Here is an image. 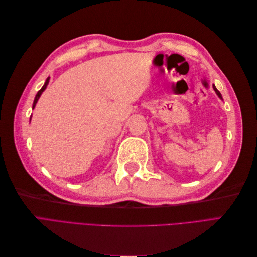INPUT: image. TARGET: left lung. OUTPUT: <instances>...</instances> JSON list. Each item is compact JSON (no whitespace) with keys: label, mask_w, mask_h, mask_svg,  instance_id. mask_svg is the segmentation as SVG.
Here are the masks:
<instances>
[{"label":"left lung","mask_w":257,"mask_h":257,"mask_svg":"<svg viewBox=\"0 0 257 257\" xmlns=\"http://www.w3.org/2000/svg\"><path fill=\"white\" fill-rule=\"evenodd\" d=\"M213 90L215 91V93H216V95H217V96H219V97H220V98L222 99V94H221V93H220L219 91H217V89L215 88V85H214V84H213Z\"/></svg>","instance_id":"8db88e82"}]
</instances>
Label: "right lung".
Returning <instances> with one entry per match:
<instances>
[{"instance_id": "obj_1", "label": "right lung", "mask_w": 257, "mask_h": 257, "mask_svg": "<svg viewBox=\"0 0 257 257\" xmlns=\"http://www.w3.org/2000/svg\"><path fill=\"white\" fill-rule=\"evenodd\" d=\"M49 77H48V78L47 79H46V81H45V83H44V85H43V88L40 90V91H38L37 92V94L35 95V98H34V102H33V109H34V107H35V105H36V103L38 102V98H40L41 97V95H42V93L45 91V89L46 88H47V85H48V83H49ZM30 121H31V118H30Z\"/></svg>"}]
</instances>
